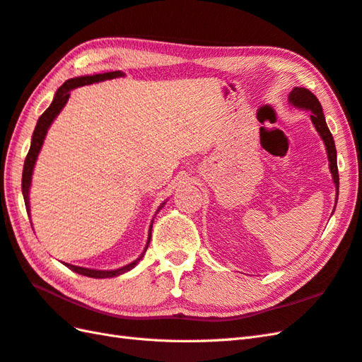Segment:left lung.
Segmentation results:
<instances>
[{
    "mask_svg": "<svg viewBox=\"0 0 362 362\" xmlns=\"http://www.w3.org/2000/svg\"><path fill=\"white\" fill-rule=\"evenodd\" d=\"M288 101H290V104H293L298 109H305V110L312 112L310 119L325 144V151H327V156H329L330 173H332V178L334 182V187H337V195H338L339 175H338V164H337V147H334L333 136L330 134L327 124H325L321 103L310 90L304 89V87H293V90L288 95Z\"/></svg>",
    "mask_w": 362,
    "mask_h": 362,
    "instance_id": "8db88e82",
    "label": "left lung"
}]
</instances>
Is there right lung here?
Listing matches in <instances>:
<instances>
[{"mask_svg": "<svg viewBox=\"0 0 362 362\" xmlns=\"http://www.w3.org/2000/svg\"><path fill=\"white\" fill-rule=\"evenodd\" d=\"M118 76H124V74L119 72V70H115V72H105V74H96V75H87V76H79V78H72V79H67V81L59 87L57 90L55 96H54V101L44 112L38 122H37V127L33 130V135H32V143H30V148H29V153L25 156V161H24V169H23V180H21V189H23V197H24V202H25V210H28V215H30V204H29V189H30V184H32V173H33V167L35 163H37V158L38 153L42 147L44 143V138H46L47 134V129L50 127L52 122L58 117V113L63 110V107L66 105L70 92L76 87H81L86 84H93V83H100L104 81V79H112V78H118ZM164 206V202L160 206V209ZM158 209V211H160ZM153 223V221H152ZM151 236H152V224H151V230H148V240L146 244V249L144 252L141 253V257L138 259H135L134 262L127 264L124 267H119L117 270H95V269H86V267H78V266H72V264H67L64 262V266L69 267L70 270H74L79 275H84V276H90V278H113V276H118L122 275V273H126L129 270L134 269L138 261L144 257V253L148 247V243H151Z\"/></svg>", "mask_w": 362, "mask_h": 362, "instance_id": "right-lung-1", "label": "right lung"}]
</instances>
